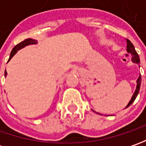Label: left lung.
Wrapping results in <instances>:
<instances>
[{"instance_id": "obj_1", "label": "left lung", "mask_w": 146, "mask_h": 146, "mask_svg": "<svg viewBox=\"0 0 146 146\" xmlns=\"http://www.w3.org/2000/svg\"><path fill=\"white\" fill-rule=\"evenodd\" d=\"M127 41V52L128 53H130L131 55H132V61L133 63H137V64H139L140 63V58H139V56H138L137 53L136 52V49L134 48V46H133V44H132V42L129 40H126ZM141 76L140 75V76L138 77V79L137 80V87H136V89H135V92L133 93V95H132V98H131V100L129 101V102L128 104L126 106V107H125V109L127 108L130 105H132L133 103V102L135 101V99L137 98V97L138 93H139V91H140V87H141ZM94 111V110H93ZM95 113H97L98 114V112H96V111H94Z\"/></svg>"}]
</instances>
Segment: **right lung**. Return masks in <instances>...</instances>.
I'll return each mask as SVG.
<instances>
[{
	"mask_svg": "<svg viewBox=\"0 0 146 146\" xmlns=\"http://www.w3.org/2000/svg\"><path fill=\"white\" fill-rule=\"evenodd\" d=\"M37 44V40H33V39H31V38H29V39H27L25 40H23V41H22L19 44H18L17 45H15L13 49H12V51H11V53H10V55H9V61L10 60V59L12 58L14 56V54L17 53L19 50H20L21 48H24L26 46H27V45H30V44ZM7 76V72H6V70H5V77H6Z\"/></svg>",
	"mask_w": 146,
	"mask_h": 146,
	"instance_id": "add662e5",
	"label": "right lung"
}]
</instances>
